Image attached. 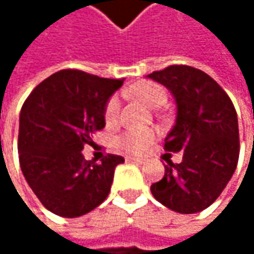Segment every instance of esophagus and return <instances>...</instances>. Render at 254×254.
<instances>
[{"label":"esophagus","instance_id":"esophagus-1","mask_svg":"<svg viewBox=\"0 0 254 254\" xmlns=\"http://www.w3.org/2000/svg\"><path fill=\"white\" fill-rule=\"evenodd\" d=\"M127 162L135 163V165H142L144 163V160L142 159H138V157H127Z\"/></svg>","mask_w":254,"mask_h":254}]
</instances>
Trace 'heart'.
I'll list each match as a JSON object with an SVG mask.
<instances>
[{"mask_svg": "<svg viewBox=\"0 0 254 254\" xmlns=\"http://www.w3.org/2000/svg\"><path fill=\"white\" fill-rule=\"evenodd\" d=\"M127 94L151 109H157V107L163 106L168 100L166 89L154 82L135 83L130 89H127ZM119 112H121L119 98L118 97L110 98V101L106 107V113H104L107 124L116 122V119L119 118ZM154 138H156V132L153 129H132L118 138V145L127 153L141 154L150 147V144L154 141Z\"/></svg>", "mask_w": 254, "mask_h": 254, "instance_id": "obj_1", "label": "heart"}]
</instances>
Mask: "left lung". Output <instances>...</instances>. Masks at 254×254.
<instances>
[{"label": "left lung", "instance_id": "left-lung-1", "mask_svg": "<svg viewBox=\"0 0 254 254\" xmlns=\"http://www.w3.org/2000/svg\"><path fill=\"white\" fill-rule=\"evenodd\" d=\"M169 89L177 118L165 138V150L182 151V162L166 160L165 177L151 194L178 213L209 207L232 178L238 154V119L227 92L203 70L169 66L147 75Z\"/></svg>", "mask_w": 254, "mask_h": 254}]
</instances>
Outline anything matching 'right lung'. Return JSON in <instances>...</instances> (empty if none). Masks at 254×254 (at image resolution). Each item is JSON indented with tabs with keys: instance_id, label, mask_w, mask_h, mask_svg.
Returning <instances> with one entry per match:
<instances>
[{
	"instance_id": "right-lung-1",
	"label": "right lung",
	"mask_w": 254,
	"mask_h": 254,
	"mask_svg": "<svg viewBox=\"0 0 254 254\" xmlns=\"http://www.w3.org/2000/svg\"><path fill=\"white\" fill-rule=\"evenodd\" d=\"M124 79L60 70L27 97L19 119V160L26 182L45 209L63 218L82 216L109 195L118 165L109 154L85 160V144L106 127V107Z\"/></svg>"
}]
</instances>
